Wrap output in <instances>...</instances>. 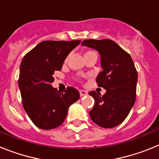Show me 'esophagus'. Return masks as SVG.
<instances>
[{
    "mask_svg": "<svg viewBox=\"0 0 159 159\" xmlns=\"http://www.w3.org/2000/svg\"><path fill=\"white\" fill-rule=\"evenodd\" d=\"M80 96H84V95H88V92L84 91V90H80Z\"/></svg>",
    "mask_w": 159,
    "mask_h": 159,
    "instance_id": "1",
    "label": "esophagus"
}]
</instances>
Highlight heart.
Returning a JSON list of instances; mask_svg holds the SVG:
<instances>
[{
  "instance_id": "obj_1",
  "label": "heart",
  "mask_w": 159,
  "mask_h": 159,
  "mask_svg": "<svg viewBox=\"0 0 159 159\" xmlns=\"http://www.w3.org/2000/svg\"><path fill=\"white\" fill-rule=\"evenodd\" d=\"M88 53H95V52H86L85 54H88ZM85 54H84V55H85Z\"/></svg>"
}]
</instances>
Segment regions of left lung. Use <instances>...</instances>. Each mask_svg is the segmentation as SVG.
Here are the masks:
<instances>
[{
    "instance_id": "left-lung-1",
    "label": "left lung",
    "mask_w": 159,
    "mask_h": 159,
    "mask_svg": "<svg viewBox=\"0 0 159 159\" xmlns=\"http://www.w3.org/2000/svg\"><path fill=\"white\" fill-rule=\"evenodd\" d=\"M81 44L99 52L102 70L96 82L106 90L103 95L95 91L89 92L95 99L90 117L99 127L113 128L124 121L135 102L138 73L134 62L113 40H85Z\"/></svg>"
}]
</instances>
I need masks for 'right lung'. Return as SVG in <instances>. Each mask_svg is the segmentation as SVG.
<instances>
[{
	"label": "right lung",
	"mask_w": 159,
	"mask_h": 159,
	"mask_svg": "<svg viewBox=\"0 0 159 159\" xmlns=\"http://www.w3.org/2000/svg\"><path fill=\"white\" fill-rule=\"evenodd\" d=\"M80 40L42 41L25 55L18 80L25 111L36 127L51 130L64 123L67 111L80 98L75 88L60 92L53 88V75Z\"/></svg>",
	"instance_id": "add662e5"
}]
</instances>
